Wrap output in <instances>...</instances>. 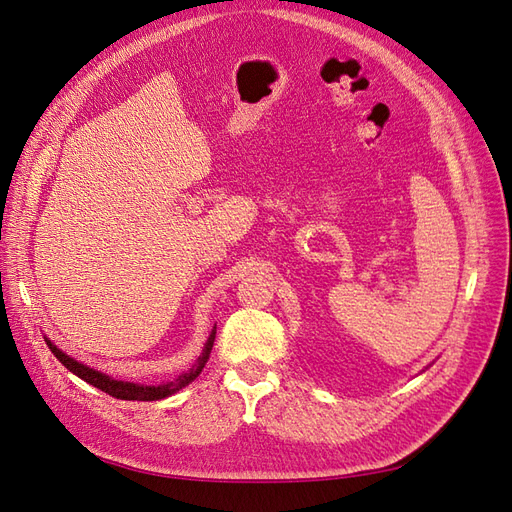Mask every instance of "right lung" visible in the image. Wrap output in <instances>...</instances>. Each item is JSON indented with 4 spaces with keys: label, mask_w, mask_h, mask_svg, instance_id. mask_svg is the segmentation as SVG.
I'll use <instances>...</instances> for the list:
<instances>
[{
    "label": "right lung",
    "mask_w": 512,
    "mask_h": 512,
    "mask_svg": "<svg viewBox=\"0 0 512 512\" xmlns=\"http://www.w3.org/2000/svg\"><path fill=\"white\" fill-rule=\"evenodd\" d=\"M46 346L51 348V352L57 356V361L68 367L74 376H79L81 380L89 382L91 386H96V389L113 395L117 399H126V401H156V399H164L168 395H175L179 389H183V386H188L190 382H194L198 378L200 371H203L209 354H211V348H213V342H215V327L207 339L205 344V350L203 354L198 356L196 365L188 371V374H181L175 382H166V384H158V386H147V384H134V382H123V380H115L111 376L102 374V371H96L94 367H87L79 361H74L72 356H68L66 352H61L49 337H44Z\"/></svg>",
    "instance_id": "1"
}]
</instances>
